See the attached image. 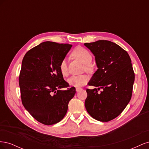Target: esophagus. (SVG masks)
Wrapping results in <instances>:
<instances>
[{"label": "esophagus", "instance_id": "obj_1", "mask_svg": "<svg viewBox=\"0 0 149 149\" xmlns=\"http://www.w3.org/2000/svg\"><path fill=\"white\" fill-rule=\"evenodd\" d=\"M81 90H82V88H76V91H77V92L81 91Z\"/></svg>", "mask_w": 149, "mask_h": 149}]
</instances>
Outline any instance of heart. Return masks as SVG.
Returning a JSON list of instances; mask_svg holds the SVG:
<instances>
[{
	"mask_svg": "<svg viewBox=\"0 0 149 149\" xmlns=\"http://www.w3.org/2000/svg\"><path fill=\"white\" fill-rule=\"evenodd\" d=\"M73 56L79 60L84 65V70L87 71H92L93 67L90 65V63L92 61V55L86 49L83 47H78L75 48L73 53ZM60 70L61 73L63 76H66L68 74V71L67 60L66 58L63 59L60 64ZM88 81V77L85 74L81 75H73L68 79V83L72 86L81 87L86 84Z\"/></svg>",
	"mask_w": 149,
	"mask_h": 149,
	"instance_id": "b5f03b06",
	"label": "heart"
}]
</instances>
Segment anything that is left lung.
<instances>
[{"label":"left lung","mask_w":149,"mask_h":149,"mask_svg":"<svg viewBox=\"0 0 149 149\" xmlns=\"http://www.w3.org/2000/svg\"><path fill=\"white\" fill-rule=\"evenodd\" d=\"M84 45L95 56L97 67L88 84L97 88L86 89L85 107L93 118L110 121L124 111L131 99L135 79L131 60L124 49L107 40Z\"/></svg>","instance_id":"left-lung-1"}]
</instances>
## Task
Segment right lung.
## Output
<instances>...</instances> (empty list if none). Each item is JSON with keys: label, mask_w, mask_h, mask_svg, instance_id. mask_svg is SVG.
<instances>
[{"label": "right lung", "mask_w": 149, "mask_h": 149, "mask_svg": "<svg viewBox=\"0 0 149 149\" xmlns=\"http://www.w3.org/2000/svg\"><path fill=\"white\" fill-rule=\"evenodd\" d=\"M70 44L45 42L31 48L22 63L19 86L25 109L45 125L58 123L66 114L74 87L63 79L60 64L70 50Z\"/></svg>", "instance_id": "right-lung-1"}]
</instances>
